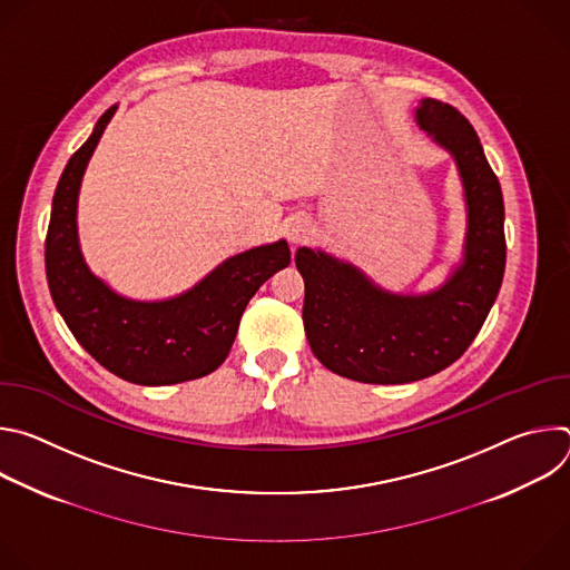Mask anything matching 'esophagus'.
Here are the masks:
<instances>
[{
	"instance_id": "34e87169",
	"label": "esophagus",
	"mask_w": 570,
	"mask_h": 570,
	"mask_svg": "<svg viewBox=\"0 0 570 570\" xmlns=\"http://www.w3.org/2000/svg\"><path fill=\"white\" fill-rule=\"evenodd\" d=\"M286 236L293 243V246H299V243H306L313 236V225L306 216H293L286 223Z\"/></svg>"
}]
</instances>
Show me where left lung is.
I'll use <instances>...</instances> for the list:
<instances>
[{"mask_svg":"<svg viewBox=\"0 0 570 570\" xmlns=\"http://www.w3.org/2000/svg\"><path fill=\"white\" fill-rule=\"evenodd\" d=\"M415 121L451 153L464 189L462 262L429 293H392L324 250L299 248L304 332L315 358L361 383H411L458 361L478 336L505 273V207L482 144L453 106L422 99Z\"/></svg>","mask_w":570,"mask_h":570,"instance_id":"1","label":"left lung"}]
</instances>
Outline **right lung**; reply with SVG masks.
I'll list each match as a JSON object with an SVG mask.
<instances>
[{"instance_id": "add662e5", "label": "right lung", "mask_w": 570, "mask_h": 570, "mask_svg": "<svg viewBox=\"0 0 570 570\" xmlns=\"http://www.w3.org/2000/svg\"><path fill=\"white\" fill-rule=\"evenodd\" d=\"M115 112L117 106L101 115L58 180L45 243L49 291L80 347L119 379L137 385L200 379L227 358L250 297L291 264L288 243L238 253L167 299L141 302L112 291L80 253L76 214L88 161Z\"/></svg>"}]
</instances>
